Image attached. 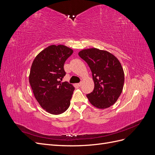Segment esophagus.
Masks as SVG:
<instances>
[{
  "mask_svg": "<svg viewBox=\"0 0 155 155\" xmlns=\"http://www.w3.org/2000/svg\"><path fill=\"white\" fill-rule=\"evenodd\" d=\"M81 84H82V83H81V82H80V83H78V85L79 87H80V86L81 85Z\"/></svg>",
  "mask_w": 155,
  "mask_h": 155,
  "instance_id": "1",
  "label": "esophagus"
}]
</instances>
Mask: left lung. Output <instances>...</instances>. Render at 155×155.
<instances>
[{
  "label": "left lung",
  "instance_id": "left-lung-1",
  "mask_svg": "<svg viewBox=\"0 0 155 155\" xmlns=\"http://www.w3.org/2000/svg\"><path fill=\"white\" fill-rule=\"evenodd\" d=\"M79 55L90 67L94 82L93 91L87 94L91 104L106 109L115 104L123 90L124 72L114 55L97 48L83 50Z\"/></svg>",
  "mask_w": 155,
  "mask_h": 155
}]
</instances>
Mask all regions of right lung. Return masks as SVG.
Instances as JSON below:
<instances>
[{
    "label": "right lung",
    "mask_w": 155,
    "mask_h": 155,
    "mask_svg": "<svg viewBox=\"0 0 155 155\" xmlns=\"http://www.w3.org/2000/svg\"><path fill=\"white\" fill-rule=\"evenodd\" d=\"M73 50L64 45H51L36 56L32 63L29 81L40 105L52 114L66 111L75 88L67 81L64 64Z\"/></svg>",
    "instance_id": "add662e5"
}]
</instances>
